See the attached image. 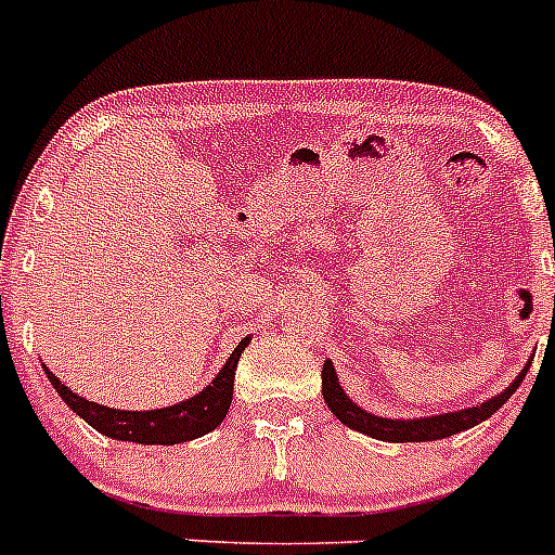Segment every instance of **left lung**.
I'll list each match as a JSON object with an SVG mask.
<instances>
[{
	"instance_id": "obj_1",
	"label": "left lung",
	"mask_w": 555,
	"mask_h": 555,
	"mask_svg": "<svg viewBox=\"0 0 555 555\" xmlns=\"http://www.w3.org/2000/svg\"><path fill=\"white\" fill-rule=\"evenodd\" d=\"M526 371L529 369L520 371V376L507 387V390L499 392L491 401L480 403V406L437 414V417H421V421H387V417H376V414L363 412L358 403H352L344 396L331 360L322 365V396H325V403L331 406V412L336 414L338 421H341L344 426L354 428V431L369 434V437L374 439H385V442H434V439H448L453 437V434L466 431V428L477 426V423H482L486 417H491V414L518 390Z\"/></svg>"
}]
</instances>
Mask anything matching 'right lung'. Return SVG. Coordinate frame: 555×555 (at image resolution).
<instances>
[{
	"mask_svg": "<svg viewBox=\"0 0 555 555\" xmlns=\"http://www.w3.org/2000/svg\"><path fill=\"white\" fill-rule=\"evenodd\" d=\"M249 344V338L233 349L224 369L219 371L217 379L197 392L190 401H181L176 406L154 409V412H121V409H107L94 401H86L78 392L69 390L67 385L56 379L51 371L46 369L48 379L56 387L59 396L64 398L69 409L78 417H83L91 428L111 439H121V442H141V444H179L190 442V439L203 437V434L214 431L228 414L230 401H233V379L235 365H238L241 352Z\"/></svg>",
	"mask_w": 555,
	"mask_h": 555,
	"instance_id": "1",
	"label": "right lung"
}]
</instances>
